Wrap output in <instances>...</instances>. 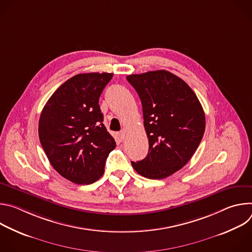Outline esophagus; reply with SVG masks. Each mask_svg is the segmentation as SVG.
<instances>
[{
	"mask_svg": "<svg viewBox=\"0 0 252 252\" xmlns=\"http://www.w3.org/2000/svg\"><path fill=\"white\" fill-rule=\"evenodd\" d=\"M119 137L121 140H124L126 138V132L124 130H122L120 133H119Z\"/></svg>",
	"mask_w": 252,
	"mask_h": 252,
	"instance_id": "34e87169",
	"label": "esophagus"
}]
</instances>
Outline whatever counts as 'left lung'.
Segmentation results:
<instances>
[{
  "mask_svg": "<svg viewBox=\"0 0 252 252\" xmlns=\"http://www.w3.org/2000/svg\"><path fill=\"white\" fill-rule=\"evenodd\" d=\"M141 100L149 154L131 161L150 179H162L185 166L198 148L205 129L202 106L189 86L167 70L126 77Z\"/></svg>",
  "mask_w": 252,
  "mask_h": 252,
  "instance_id": "1",
  "label": "left lung"
}]
</instances>
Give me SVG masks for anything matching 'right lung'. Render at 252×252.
Returning a JSON list of instances; mask_svg holds the SVG:
<instances>
[{"instance_id":"1","label":"right lung","mask_w":252,"mask_h":252,"mask_svg":"<svg viewBox=\"0 0 252 252\" xmlns=\"http://www.w3.org/2000/svg\"><path fill=\"white\" fill-rule=\"evenodd\" d=\"M114 74H79L49 98L39 121L41 145L52 166L69 182L91 185L103 174L116 148L98 98Z\"/></svg>"}]
</instances>
